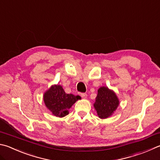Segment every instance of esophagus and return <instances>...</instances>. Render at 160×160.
I'll use <instances>...</instances> for the list:
<instances>
[{
	"mask_svg": "<svg viewBox=\"0 0 160 160\" xmlns=\"http://www.w3.org/2000/svg\"><path fill=\"white\" fill-rule=\"evenodd\" d=\"M80 95L81 96V97H82L84 98H87V97H88V95H87V94H85V93H81Z\"/></svg>",
	"mask_w": 160,
	"mask_h": 160,
	"instance_id": "1",
	"label": "esophagus"
}]
</instances>
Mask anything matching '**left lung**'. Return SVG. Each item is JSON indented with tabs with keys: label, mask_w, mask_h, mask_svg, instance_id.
Masks as SVG:
<instances>
[{
	"label": "left lung",
	"mask_w": 160,
	"mask_h": 160,
	"mask_svg": "<svg viewBox=\"0 0 160 160\" xmlns=\"http://www.w3.org/2000/svg\"><path fill=\"white\" fill-rule=\"evenodd\" d=\"M120 104L118 98L112 90L107 87H101L98 89L94 106L97 115L101 119L111 116Z\"/></svg>",
	"instance_id": "1"
}]
</instances>
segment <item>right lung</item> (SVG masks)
Masks as SVG:
<instances>
[{
    "label": "right lung",
    "mask_w": 160,
    "mask_h": 160,
    "mask_svg": "<svg viewBox=\"0 0 160 160\" xmlns=\"http://www.w3.org/2000/svg\"><path fill=\"white\" fill-rule=\"evenodd\" d=\"M80 97L72 94H66L62 87L59 85H52L43 95V100L47 108L52 115L63 118L67 115L68 109L79 99Z\"/></svg>",
    "instance_id": "add662e5"
}]
</instances>
